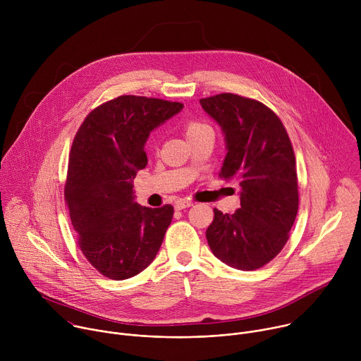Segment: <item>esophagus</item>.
Segmentation results:
<instances>
[{"label": "esophagus", "instance_id": "34e87169", "mask_svg": "<svg viewBox=\"0 0 361 361\" xmlns=\"http://www.w3.org/2000/svg\"><path fill=\"white\" fill-rule=\"evenodd\" d=\"M191 205H192V202L188 201V200H177L176 204H174V207H176L177 210H184V209H187V207H191Z\"/></svg>", "mask_w": 361, "mask_h": 361}]
</instances>
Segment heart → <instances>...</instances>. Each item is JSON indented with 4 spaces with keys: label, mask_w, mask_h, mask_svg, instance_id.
Wrapping results in <instances>:
<instances>
[{
    "label": "heart",
    "mask_w": 361,
    "mask_h": 361,
    "mask_svg": "<svg viewBox=\"0 0 361 361\" xmlns=\"http://www.w3.org/2000/svg\"><path fill=\"white\" fill-rule=\"evenodd\" d=\"M205 128H209L205 124H201V123H198V121H188V123L184 126V133H185V137L190 138V137L198 134L200 131H202V130H205Z\"/></svg>",
    "instance_id": "obj_1"
}]
</instances>
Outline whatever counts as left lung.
<instances>
[{
  "mask_svg": "<svg viewBox=\"0 0 361 361\" xmlns=\"http://www.w3.org/2000/svg\"><path fill=\"white\" fill-rule=\"evenodd\" d=\"M200 104L223 131L227 154L220 177L240 185L241 205L234 214L214 209L205 237L227 266L260 269L283 250L298 210L290 138L280 118L255 99L226 92Z\"/></svg>",
  "mask_w": 361,
  "mask_h": 361,
  "instance_id": "left-lung-1",
  "label": "left lung"
}]
</instances>
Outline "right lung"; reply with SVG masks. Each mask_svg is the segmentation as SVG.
Returning a JSON list of instances; mask_svg holds the SVG:
<instances>
[{"label": "right lung", "mask_w": 361, "mask_h": 361, "mask_svg": "<svg viewBox=\"0 0 361 361\" xmlns=\"http://www.w3.org/2000/svg\"><path fill=\"white\" fill-rule=\"evenodd\" d=\"M183 107L181 102L121 95L92 110L75 134L66 201L85 259L111 280L141 273L161 247L174 209L140 205L133 183L147 166L149 133Z\"/></svg>", "instance_id": "add662e5"}]
</instances>
